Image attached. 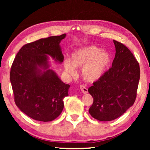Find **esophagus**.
I'll return each mask as SVG.
<instances>
[{"label": "esophagus", "mask_w": 150, "mask_h": 150, "mask_svg": "<svg viewBox=\"0 0 150 150\" xmlns=\"http://www.w3.org/2000/svg\"><path fill=\"white\" fill-rule=\"evenodd\" d=\"M80 88H81V91L83 92V93H87L88 92V89L84 85H81L80 86Z\"/></svg>", "instance_id": "esophagus-1"}]
</instances>
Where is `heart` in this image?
Returning a JSON list of instances; mask_svg holds the SVG:
<instances>
[{
  "instance_id": "b5f03b06",
  "label": "heart",
  "mask_w": 150,
  "mask_h": 150,
  "mask_svg": "<svg viewBox=\"0 0 150 150\" xmlns=\"http://www.w3.org/2000/svg\"><path fill=\"white\" fill-rule=\"evenodd\" d=\"M111 62V57L107 51L96 46L78 48L71 53L69 60L64 61V68L69 75L76 74L75 67H81L83 78L88 82L100 79L107 70Z\"/></svg>"
}]
</instances>
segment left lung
Instances as JSON below:
<instances>
[{
    "instance_id": "left-lung-1",
    "label": "left lung",
    "mask_w": 150,
    "mask_h": 150,
    "mask_svg": "<svg viewBox=\"0 0 150 150\" xmlns=\"http://www.w3.org/2000/svg\"><path fill=\"white\" fill-rule=\"evenodd\" d=\"M113 42L112 67L88 89L93 98L89 113L102 122L115 120L133 105L140 79L139 64L131 51L122 43Z\"/></svg>"
}]
</instances>
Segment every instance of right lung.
Instances as JSON below:
<instances>
[{
  "mask_svg": "<svg viewBox=\"0 0 150 150\" xmlns=\"http://www.w3.org/2000/svg\"><path fill=\"white\" fill-rule=\"evenodd\" d=\"M65 38L63 34L26 44L12 63L10 81L14 101L21 111L35 120L51 122L63 109V100L68 96L69 85L48 69L47 55L63 62L64 57L59 44Z\"/></svg>",
  "mask_w": 150,
  "mask_h": 150,
  "instance_id": "right-lung-1",
  "label": "right lung"
}]
</instances>
